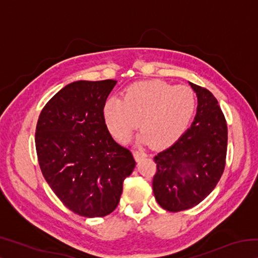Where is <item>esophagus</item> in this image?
I'll return each mask as SVG.
<instances>
[{
    "label": "esophagus",
    "mask_w": 258,
    "mask_h": 258,
    "mask_svg": "<svg viewBox=\"0 0 258 258\" xmlns=\"http://www.w3.org/2000/svg\"><path fill=\"white\" fill-rule=\"evenodd\" d=\"M133 154H134V157H135V159H137V160H140V159H142V158H145V157H147L146 152L141 151V150H135Z\"/></svg>",
    "instance_id": "obj_1"
}]
</instances>
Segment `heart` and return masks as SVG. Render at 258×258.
I'll list each match as a JSON object with an SVG mask.
<instances>
[{
	"label": "heart",
	"mask_w": 258,
	"mask_h": 258,
	"mask_svg": "<svg viewBox=\"0 0 258 258\" xmlns=\"http://www.w3.org/2000/svg\"><path fill=\"white\" fill-rule=\"evenodd\" d=\"M197 106V95L189 86L159 80L139 82L126 87L123 100L111 98L104 102L103 119L120 142L127 141L140 121L141 141L161 148L185 132Z\"/></svg>",
	"instance_id": "heart-1"
}]
</instances>
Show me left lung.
<instances>
[{"label": "left lung", "mask_w": 258, "mask_h": 258, "mask_svg": "<svg viewBox=\"0 0 258 258\" xmlns=\"http://www.w3.org/2000/svg\"><path fill=\"white\" fill-rule=\"evenodd\" d=\"M190 85L198 97L195 119L173 146L154 158V195L168 212L185 211L202 203L216 186L225 167V117L212 92L194 83Z\"/></svg>", "instance_id": "left-lung-1"}]
</instances>
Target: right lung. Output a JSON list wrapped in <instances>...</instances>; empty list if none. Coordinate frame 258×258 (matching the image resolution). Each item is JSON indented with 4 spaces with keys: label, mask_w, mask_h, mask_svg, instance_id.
Listing matches in <instances>:
<instances>
[{
    "label": "right lung",
    "mask_w": 258,
    "mask_h": 258,
    "mask_svg": "<svg viewBox=\"0 0 258 258\" xmlns=\"http://www.w3.org/2000/svg\"><path fill=\"white\" fill-rule=\"evenodd\" d=\"M116 81H77L42 109L35 145L43 176L61 203L85 217L115 211L123 182L135 167L103 119V104Z\"/></svg>",
    "instance_id": "add662e5"
}]
</instances>
